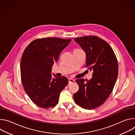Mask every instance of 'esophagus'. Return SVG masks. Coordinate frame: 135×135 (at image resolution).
<instances>
[{
	"label": "esophagus",
	"instance_id": "1",
	"mask_svg": "<svg viewBox=\"0 0 135 135\" xmlns=\"http://www.w3.org/2000/svg\"><path fill=\"white\" fill-rule=\"evenodd\" d=\"M74 81H75V80H74V79H71V78L69 79V83H73Z\"/></svg>",
	"mask_w": 135,
	"mask_h": 135
}]
</instances>
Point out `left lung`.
I'll use <instances>...</instances> for the list:
<instances>
[{
	"label": "left lung",
	"instance_id": "1",
	"mask_svg": "<svg viewBox=\"0 0 135 135\" xmlns=\"http://www.w3.org/2000/svg\"><path fill=\"white\" fill-rule=\"evenodd\" d=\"M74 41L85 51V67L93 73L89 81L76 80L79 90L74 100L84 109H94L103 104L113 91L118 75V60L109 44L97 36L77 37Z\"/></svg>",
	"mask_w": 135,
	"mask_h": 135
}]
</instances>
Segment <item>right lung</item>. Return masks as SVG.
<instances>
[{
    "instance_id": "obj_1",
    "label": "right lung",
    "mask_w": 135,
    "mask_h": 135,
    "mask_svg": "<svg viewBox=\"0 0 135 135\" xmlns=\"http://www.w3.org/2000/svg\"><path fill=\"white\" fill-rule=\"evenodd\" d=\"M71 39L47 37L31 42L22 56L20 69L23 88L37 106L45 109L55 106L59 95L68 83L65 76H55L51 73L53 65L59 59L61 51Z\"/></svg>"
}]
</instances>
